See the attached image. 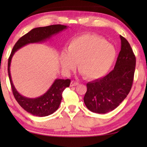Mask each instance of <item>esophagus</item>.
Here are the masks:
<instances>
[{
	"instance_id": "obj_1",
	"label": "esophagus",
	"mask_w": 147,
	"mask_h": 147,
	"mask_svg": "<svg viewBox=\"0 0 147 147\" xmlns=\"http://www.w3.org/2000/svg\"><path fill=\"white\" fill-rule=\"evenodd\" d=\"M78 84H79V83H78V82H75V81H71L70 86H71V87H73V86H78Z\"/></svg>"
}]
</instances>
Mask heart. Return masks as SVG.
I'll list each match as a JSON object with an SVG mask.
<instances>
[{
  "instance_id": "b5f03b06",
  "label": "heart",
  "mask_w": 147,
  "mask_h": 147,
  "mask_svg": "<svg viewBox=\"0 0 147 147\" xmlns=\"http://www.w3.org/2000/svg\"><path fill=\"white\" fill-rule=\"evenodd\" d=\"M116 49L102 37L84 34L69 42L66 52L59 57L61 66L69 72L78 63L79 71L87 79L98 80L108 74L116 57Z\"/></svg>"
}]
</instances>
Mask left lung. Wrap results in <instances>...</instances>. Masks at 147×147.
<instances>
[{
  "label": "left lung",
  "instance_id": "8db88e82",
  "mask_svg": "<svg viewBox=\"0 0 147 147\" xmlns=\"http://www.w3.org/2000/svg\"><path fill=\"white\" fill-rule=\"evenodd\" d=\"M121 51L113 70L103 78L87 84L84 97L88 109L106 113L115 109L130 92L136 68V57L128 41L120 36Z\"/></svg>",
  "mask_w": 147,
  "mask_h": 147
}]
</instances>
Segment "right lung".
I'll return each mask as SVG.
<instances>
[{"mask_svg": "<svg viewBox=\"0 0 147 147\" xmlns=\"http://www.w3.org/2000/svg\"><path fill=\"white\" fill-rule=\"evenodd\" d=\"M68 26L61 24L38 27L31 30L21 37L15 44L8 59V72L12 91L17 102L27 112L38 117L51 115L58 109L62 99V92L70 86L71 80L56 79L46 93L37 98H28L20 94L15 88L11 80L10 65L15 53L22 47L30 43H42L51 39L53 36L65 30Z\"/></svg>", "mask_w": 147, "mask_h": 147, "instance_id": "add662e5", "label": "right lung"}]
</instances>
